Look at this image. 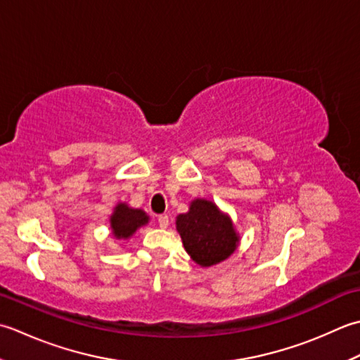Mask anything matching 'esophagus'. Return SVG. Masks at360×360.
Wrapping results in <instances>:
<instances>
[{
	"mask_svg": "<svg viewBox=\"0 0 360 360\" xmlns=\"http://www.w3.org/2000/svg\"><path fill=\"white\" fill-rule=\"evenodd\" d=\"M158 225L161 226V229H167V225H169V217H167L166 214H160L158 216Z\"/></svg>",
	"mask_w": 360,
	"mask_h": 360,
	"instance_id": "esophagus-1",
	"label": "esophagus"
}]
</instances>
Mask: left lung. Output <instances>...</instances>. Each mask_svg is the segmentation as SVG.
Masks as SVG:
<instances>
[{
  "label": "left lung",
  "instance_id": "left-lung-1",
  "mask_svg": "<svg viewBox=\"0 0 360 360\" xmlns=\"http://www.w3.org/2000/svg\"><path fill=\"white\" fill-rule=\"evenodd\" d=\"M177 231L188 255L202 267L214 266L236 250L239 236L230 216L205 199L191 202L189 211L179 214Z\"/></svg>",
  "mask_w": 360,
  "mask_h": 360
}]
</instances>
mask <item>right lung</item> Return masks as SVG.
<instances>
[{"label": "right lung", "mask_w": 360, "mask_h": 360, "mask_svg": "<svg viewBox=\"0 0 360 360\" xmlns=\"http://www.w3.org/2000/svg\"><path fill=\"white\" fill-rule=\"evenodd\" d=\"M149 222V216L143 210L130 208L127 203H118L110 216L112 234L116 239H129L139 226Z\"/></svg>", "instance_id": "right-lung-1"}]
</instances>
